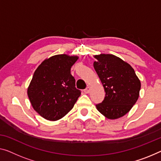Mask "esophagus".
Segmentation results:
<instances>
[{"label": "esophagus", "mask_w": 161, "mask_h": 161, "mask_svg": "<svg viewBox=\"0 0 161 161\" xmlns=\"http://www.w3.org/2000/svg\"><path fill=\"white\" fill-rule=\"evenodd\" d=\"M90 90H91V87H89V86H88V87H86L85 90H84V92H85V93H89V92H90Z\"/></svg>", "instance_id": "1"}]
</instances>
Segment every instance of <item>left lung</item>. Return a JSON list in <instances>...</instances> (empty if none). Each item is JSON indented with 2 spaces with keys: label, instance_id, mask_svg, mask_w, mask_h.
<instances>
[{
  "label": "left lung",
  "instance_id": "obj_1",
  "mask_svg": "<svg viewBox=\"0 0 161 161\" xmlns=\"http://www.w3.org/2000/svg\"><path fill=\"white\" fill-rule=\"evenodd\" d=\"M94 68L103 86L105 96L96 108L108 119L124 116L136 103L141 82L127 62L112 54L95 55Z\"/></svg>",
  "mask_w": 161,
  "mask_h": 161
}]
</instances>
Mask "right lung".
I'll use <instances>...</instances> for the list:
<instances>
[{
    "label": "right lung",
    "mask_w": 161,
    "mask_h": 161,
    "mask_svg": "<svg viewBox=\"0 0 161 161\" xmlns=\"http://www.w3.org/2000/svg\"><path fill=\"white\" fill-rule=\"evenodd\" d=\"M77 56L55 55L45 59L36 69L27 95L35 111L48 121L61 119L73 108L81 95L75 87L71 68Z\"/></svg>",
    "instance_id": "obj_1"
}]
</instances>
